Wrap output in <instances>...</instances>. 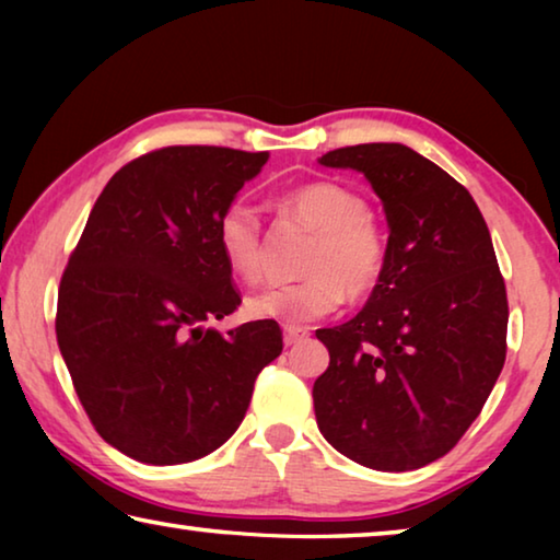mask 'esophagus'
Instances as JSON below:
<instances>
[{
    "label": "esophagus",
    "mask_w": 560,
    "mask_h": 560,
    "mask_svg": "<svg viewBox=\"0 0 560 560\" xmlns=\"http://www.w3.org/2000/svg\"><path fill=\"white\" fill-rule=\"evenodd\" d=\"M308 338V330L301 326H283V343L287 346H296L301 340Z\"/></svg>",
    "instance_id": "1"
}]
</instances>
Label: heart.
I'll return each mask as SVG.
<instances>
[{"mask_svg": "<svg viewBox=\"0 0 560 560\" xmlns=\"http://www.w3.org/2000/svg\"><path fill=\"white\" fill-rule=\"evenodd\" d=\"M279 210L314 230L301 271L306 277L277 283L249 296L254 318L296 326L324 318L346 301L368 299L387 271L390 244L365 197L334 179H314L281 195ZM217 246L236 279L259 281L264 269L261 224L252 207L232 202L217 220Z\"/></svg>", "mask_w": 560, "mask_h": 560, "instance_id": "obj_1", "label": "heart"}]
</instances>
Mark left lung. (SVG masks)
<instances>
[{
  "instance_id": "obj_1",
  "label": "left lung",
  "mask_w": 560,
  "mask_h": 560,
  "mask_svg": "<svg viewBox=\"0 0 560 560\" xmlns=\"http://www.w3.org/2000/svg\"><path fill=\"white\" fill-rule=\"evenodd\" d=\"M383 200L387 271L348 324L316 330L330 363L314 383L318 430L363 467L410 471L440 459L506 360L509 301L489 226L467 187L400 143L330 150Z\"/></svg>"
}]
</instances>
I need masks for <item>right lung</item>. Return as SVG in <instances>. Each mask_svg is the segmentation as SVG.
Here are the masks:
<instances>
[{
	"label": "right lung",
	"instance_id": "1",
	"mask_svg": "<svg viewBox=\"0 0 560 560\" xmlns=\"http://www.w3.org/2000/svg\"><path fill=\"white\" fill-rule=\"evenodd\" d=\"M269 153L170 145L103 187L66 264L56 340L96 432L145 464H183L232 438L279 358L277 320L222 336L242 303L217 220Z\"/></svg>",
	"mask_w": 560,
	"mask_h": 560
}]
</instances>
